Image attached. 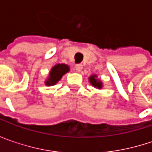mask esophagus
I'll use <instances>...</instances> for the list:
<instances>
[{
  "label": "esophagus",
  "mask_w": 152,
  "mask_h": 152,
  "mask_svg": "<svg viewBox=\"0 0 152 152\" xmlns=\"http://www.w3.org/2000/svg\"><path fill=\"white\" fill-rule=\"evenodd\" d=\"M75 69L77 70V72H80L83 69V65L82 64H76L75 65Z\"/></svg>",
  "instance_id": "1"
}]
</instances>
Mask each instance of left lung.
Here are the masks:
<instances>
[{"label": "left lung", "mask_w": 152, "mask_h": 152, "mask_svg": "<svg viewBox=\"0 0 152 152\" xmlns=\"http://www.w3.org/2000/svg\"><path fill=\"white\" fill-rule=\"evenodd\" d=\"M89 81L91 83V85L92 86H94L95 88L96 89H102L103 87V83L102 81L100 79H97V75L96 74H92L89 77Z\"/></svg>", "instance_id": "8db88e82"}]
</instances>
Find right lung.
I'll list each match as a JSON object with an SVG mask.
<instances>
[{
    "label": "right lung",
    "mask_w": 152,
    "mask_h": 152,
    "mask_svg": "<svg viewBox=\"0 0 152 152\" xmlns=\"http://www.w3.org/2000/svg\"><path fill=\"white\" fill-rule=\"evenodd\" d=\"M69 71H70V67L67 64L64 63L56 64L54 67H51L47 79L45 80V85L46 86L55 85L61 80L62 76L68 73Z\"/></svg>",
    "instance_id": "1"
}]
</instances>
